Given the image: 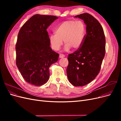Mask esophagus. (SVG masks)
Segmentation results:
<instances>
[{
    "mask_svg": "<svg viewBox=\"0 0 121 121\" xmlns=\"http://www.w3.org/2000/svg\"><path fill=\"white\" fill-rule=\"evenodd\" d=\"M65 56V55L63 54H60V56H59V57L60 58H63V57H64Z\"/></svg>",
    "mask_w": 121,
    "mask_h": 121,
    "instance_id": "obj_1",
    "label": "esophagus"
}]
</instances>
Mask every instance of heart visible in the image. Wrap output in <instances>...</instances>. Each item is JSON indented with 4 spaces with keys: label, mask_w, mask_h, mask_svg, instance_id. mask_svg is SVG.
I'll list each match as a JSON object with an SVG mask.
<instances>
[{
    "label": "heart",
    "mask_w": 121,
    "mask_h": 121,
    "mask_svg": "<svg viewBox=\"0 0 121 121\" xmlns=\"http://www.w3.org/2000/svg\"><path fill=\"white\" fill-rule=\"evenodd\" d=\"M85 33L86 26L83 21H65L56 28L55 34L50 35L49 42L55 50L60 49L63 45V40L65 44V50L68 51L71 48L77 49L82 44Z\"/></svg>",
    "instance_id": "obj_1"
}]
</instances>
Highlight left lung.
<instances>
[{
	"label": "left lung",
	"mask_w": 121,
	"mask_h": 121,
	"mask_svg": "<svg viewBox=\"0 0 121 121\" xmlns=\"http://www.w3.org/2000/svg\"><path fill=\"white\" fill-rule=\"evenodd\" d=\"M84 20L86 34L82 45L69 54L67 73L69 82L75 86H83L95 78L100 72L105 53V38L99 22L91 14L76 16Z\"/></svg>",
	"instance_id": "1"
}]
</instances>
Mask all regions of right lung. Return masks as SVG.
<instances>
[{"instance_id": "right-lung-1", "label": "right lung", "mask_w": 121, "mask_h": 121, "mask_svg": "<svg viewBox=\"0 0 121 121\" xmlns=\"http://www.w3.org/2000/svg\"><path fill=\"white\" fill-rule=\"evenodd\" d=\"M58 18L35 14L23 25L18 34L16 65L24 80L32 85L39 86L48 81L49 68L58 60L59 54L51 48L46 30Z\"/></svg>"}]
</instances>
